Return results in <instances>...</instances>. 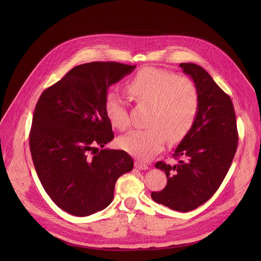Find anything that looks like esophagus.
Segmentation results:
<instances>
[{"label":"esophagus","instance_id":"1","mask_svg":"<svg viewBox=\"0 0 261 261\" xmlns=\"http://www.w3.org/2000/svg\"><path fill=\"white\" fill-rule=\"evenodd\" d=\"M134 166H135L136 169H139V170H147L148 169V166L146 165V164H143L140 161H136L135 164H134Z\"/></svg>","mask_w":261,"mask_h":261}]
</instances>
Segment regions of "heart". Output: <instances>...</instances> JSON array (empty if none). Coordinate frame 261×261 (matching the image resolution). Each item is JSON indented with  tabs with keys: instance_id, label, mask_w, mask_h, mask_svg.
Here are the masks:
<instances>
[{
	"instance_id": "heart-1",
	"label": "heart",
	"mask_w": 261,
	"mask_h": 261,
	"mask_svg": "<svg viewBox=\"0 0 261 261\" xmlns=\"http://www.w3.org/2000/svg\"><path fill=\"white\" fill-rule=\"evenodd\" d=\"M130 97L139 105L150 106L142 130H132L118 140L121 149L135 158L148 161L170 142L181 140L190 129L199 107V93L193 81L185 77L148 67L127 86ZM106 114L111 125L126 130L130 117L126 100L116 91H110L105 101Z\"/></svg>"
}]
</instances>
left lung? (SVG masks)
Wrapping results in <instances>:
<instances>
[{"instance_id": "obj_1", "label": "left lung", "mask_w": 261, "mask_h": 261, "mask_svg": "<svg viewBox=\"0 0 261 261\" xmlns=\"http://www.w3.org/2000/svg\"><path fill=\"white\" fill-rule=\"evenodd\" d=\"M180 67L198 89V112L174 150L173 156L179 160L175 165L155 164L165 171L167 185L153 191L151 198L173 211L186 213L210 200L220 187L236 153L238 132L229 96L200 65L181 63Z\"/></svg>"}]
</instances>
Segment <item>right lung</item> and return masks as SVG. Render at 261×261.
Here are the masks:
<instances>
[{"label": "right lung", "mask_w": 261, "mask_h": 261, "mask_svg": "<svg viewBox=\"0 0 261 261\" xmlns=\"http://www.w3.org/2000/svg\"><path fill=\"white\" fill-rule=\"evenodd\" d=\"M135 66L110 61L77 65L36 105L30 147L38 177L57 206L73 216L105 210L118 177L133 168L126 151L105 148L114 139L105 101L109 87Z\"/></svg>", "instance_id": "1"}]
</instances>
